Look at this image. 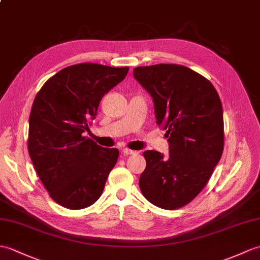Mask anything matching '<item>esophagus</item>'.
Listing matches in <instances>:
<instances>
[{
	"label": "esophagus",
	"instance_id": "esophagus-1",
	"mask_svg": "<svg viewBox=\"0 0 260 260\" xmlns=\"http://www.w3.org/2000/svg\"><path fill=\"white\" fill-rule=\"evenodd\" d=\"M122 153H123V155L128 156V155H135L137 152H135V150L128 149V148H123V149H122Z\"/></svg>",
	"mask_w": 260,
	"mask_h": 260
}]
</instances>
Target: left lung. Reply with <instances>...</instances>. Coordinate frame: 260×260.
<instances>
[{"label":"left lung","mask_w":260,"mask_h":260,"mask_svg":"<svg viewBox=\"0 0 260 260\" xmlns=\"http://www.w3.org/2000/svg\"><path fill=\"white\" fill-rule=\"evenodd\" d=\"M133 75L152 96L156 124L170 145L168 157L143 153L142 194L162 209L185 206L206 186L224 149L219 95L207 78L182 65L140 66Z\"/></svg>","instance_id":"1"}]
</instances>
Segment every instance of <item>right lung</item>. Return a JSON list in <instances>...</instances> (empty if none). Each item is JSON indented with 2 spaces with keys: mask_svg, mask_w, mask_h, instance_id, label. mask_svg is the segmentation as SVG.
<instances>
[{
  "mask_svg": "<svg viewBox=\"0 0 260 260\" xmlns=\"http://www.w3.org/2000/svg\"><path fill=\"white\" fill-rule=\"evenodd\" d=\"M128 68L82 63L65 68L36 94L28 128V154L54 202L82 209L101 197L117 148L84 136L100 102L127 75Z\"/></svg>",
  "mask_w": 260,
  "mask_h": 260,
  "instance_id": "add662e5",
  "label": "right lung"
}]
</instances>
